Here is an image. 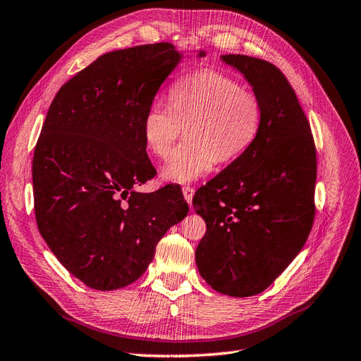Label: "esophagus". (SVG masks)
<instances>
[{
    "label": "esophagus",
    "mask_w": 361,
    "mask_h": 361,
    "mask_svg": "<svg viewBox=\"0 0 361 361\" xmlns=\"http://www.w3.org/2000/svg\"><path fill=\"white\" fill-rule=\"evenodd\" d=\"M182 195H183V199H185V200L188 202V205H191L192 196H195V188H191V187H183V188H182Z\"/></svg>",
    "instance_id": "34e87169"
}]
</instances>
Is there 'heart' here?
Instances as JSON below:
<instances>
[{
  "instance_id": "obj_1",
  "label": "heart",
  "mask_w": 361,
  "mask_h": 361,
  "mask_svg": "<svg viewBox=\"0 0 361 361\" xmlns=\"http://www.w3.org/2000/svg\"><path fill=\"white\" fill-rule=\"evenodd\" d=\"M170 104H153L142 121L147 150L157 157L170 154L173 144L187 131L162 169V178L190 183L214 169L216 162H231L256 140L263 119V105L256 93L239 81L214 70L180 79L170 90Z\"/></svg>"
}]
</instances>
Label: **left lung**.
Masks as SVG:
<instances>
[{"label": "left lung", "mask_w": 361, "mask_h": 361, "mask_svg": "<svg viewBox=\"0 0 361 361\" xmlns=\"http://www.w3.org/2000/svg\"><path fill=\"white\" fill-rule=\"evenodd\" d=\"M221 59L259 96L263 119L248 150L192 199L207 224L196 265L214 291L250 297L282 274L310 235L317 157L311 127L283 73L247 55Z\"/></svg>", "instance_id": "obj_1"}]
</instances>
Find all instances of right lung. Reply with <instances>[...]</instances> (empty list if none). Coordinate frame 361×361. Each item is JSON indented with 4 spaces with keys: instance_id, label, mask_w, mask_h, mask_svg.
<instances>
[{
    "instance_id": "add662e5",
    "label": "right lung",
    "mask_w": 361,
    "mask_h": 361,
    "mask_svg": "<svg viewBox=\"0 0 361 361\" xmlns=\"http://www.w3.org/2000/svg\"><path fill=\"white\" fill-rule=\"evenodd\" d=\"M183 58L188 50L171 42L109 51L50 104L32 165L38 230L61 265L98 291L137 280L157 242L188 214L178 187L136 191L156 174L144 116Z\"/></svg>"
}]
</instances>
